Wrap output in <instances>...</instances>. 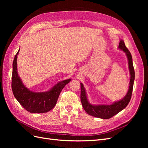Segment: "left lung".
Wrapping results in <instances>:
<instances>
[{"label": "left lung", "mask_w": 148, "mask_h": 148, "mask_svg": "<svg viewBox=\"0 0 148 148\" xmlns=\"http://www.w3.org/2000/svg\"><path fill=\"white\" fill-rule=\"evenodd\" d=\"M119 48L122 50L126 53L127 59L128 60V67L130 73V86L127 95L119 101L114 102L110 105H92L88 101L86 92L85 91L83 83L81 84V102L83 109L89 115H92L93 117L101 118L102 119H108L113 116L118 114L121 110L124 109L127 106L128 103L131 99L134 80H135V70H134L133 60L131 53L130 52L128 49L125 45L123 40H120L119 42Z\"/></svg>", "instance_id": "obj_1"}]
</instances>
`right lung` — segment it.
<instances>
[{"instance_id": "add662e5", "label": "right lung", "mask_w": 148, "mask_h": 148, "mask_svg": "<svg viewBox=\"0 0 148 148\" xmlns=\"http://www.w3.org/2000/svg\"><path fill=\"white\" fill-rule=\"evenodd\" d=\"M13 62L12 88L16 99L26 110L31 113H46L51 110L56 104L58 98L66 84L71 79H68L57 83L50 90L46 92H35L31 91L22 83L17 71V56Z\"/></svg>"}]
</instances>
